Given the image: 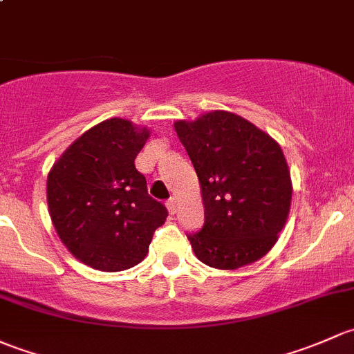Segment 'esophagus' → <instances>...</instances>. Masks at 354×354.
<instances>
[{
    "label": "esophagus",
    "mask_w": 354,
    "mask_h": 354,
    "mask_svg": "<svg viewBox=\"0 0 354 354\" xmlns=\"http://www.w3.org/2000/svg\"><path fill=\"white\" fill-rule=\"evenodd\" d=\"M167 209H169L170 214L177 213V199L176 198H170L169 201H167Z\"/></svg>",
    "instance_id": "1"
}]
</instances>
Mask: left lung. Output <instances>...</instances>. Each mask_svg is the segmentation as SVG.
<instances>
[{"label":"left lung","mask_w":354,"mask_h":354,"mask_svg":"<svg viewBox=\"0 0 354 354\" xmlns=\"http://www.w3.org/2000/svg\"><path fill=\"white\" fill-rule=\"evenodd\" d=\"M174 127L201 184L204 225L187 235L196 257L216 269L264 257L285 227L293 192L281 147L227 111Z\"/></svg>","instance_id":"obj_1"}]
</instances>
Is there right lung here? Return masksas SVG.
<instances>
[{"label":"right lung","mask_w":354,"mask_h":354,"mask_svg":"<svg viewBox=\"0 0 354 354\" xmlns=\"http://www.w3.org/2000/svg\"><path fill=\"white\" fill-rule=\"evenodd\" d=\"M150 131L112 118L83 133L47 176V204L66 249L98 271H124L148 254L169 211L148 194L134 158Z\"/></svg>","instance_id":"add662e5"}]
</instances>
